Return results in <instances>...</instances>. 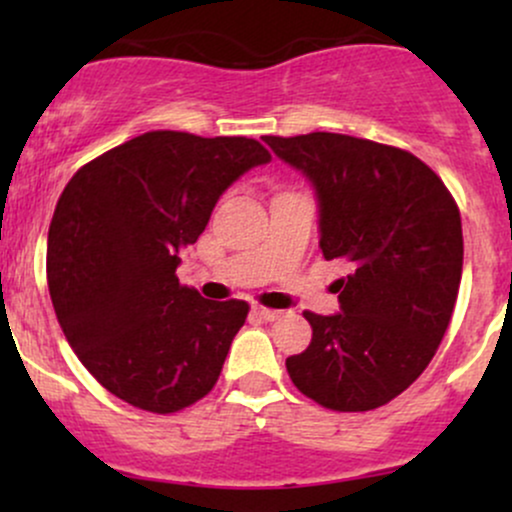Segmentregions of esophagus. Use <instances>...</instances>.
<instances>
[{
	"mask_svg": "<svg viewBox=\"0 0 512 512\" xmlns=\"http://www.w3.org/2000/svg\"><path fill=\"white\" fill-rule=\"evenodd\" d=\"M252 315H257L264 322H274V320H279V317H281V310H272V308H262V305H255V308H252Z\"/></svg>",
	"mask_w": 512,
	"mask_h": 512,
	"instance_id": "esophagus-1",
	"label": "esophagus"
}]
</instances>
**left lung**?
Returning <instances> with one entry per match:
<instances>
[{
  "label": "left lung",
  "mask_w": 512,
  "mask_h": 512,
  "mask_svg": "<svg viewBox=\"0 0 512 512\" xmlns=\"http://www.w3.org/2000/svg\"><path fill=\"white\" fill-rule=\"evenodd\" d=\"M317 197L325 260H346L339 313H303L313 339L286 358L293 385L334 411H368L424 373L462 279V221L443 180L409 151L332 132L262 137Z\"/></svg>",
  "instance_id": "1"
}]
</instances>
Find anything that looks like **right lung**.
Returning <instances> with one entry per match:
<instances>
[{
	"label": "right lung",
	"mask_w": 512,
	"mask_h": 512,
	"mask_svg": "<svg viewBox=\"0 0 512 512\" xmlns=\"http://www.w3.org/2000/svg\"><path fill=\"white\" fill-rule=\"evenodd\" d=\"M269 161L255 139L161 129L67 182L48 233L50 298L74 354L115 397L170 414L216 385L248 303L207 301L175 269L223 192Z\"/></svg>",
	"instance_id": "right-lung-1"
}]
</instances>
